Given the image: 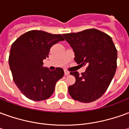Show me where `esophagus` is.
Wrapping results in <instances>:
<instances>
[{
  "mask_svg": "<svg viewBox=\"0 0 129 129\" xmlns=\"http://www.w3.org/2000/svg\"><path fill=\"white\" fill-rule=\"evenodd\" d=\"M64 75H65V76L69 75H70V73H69V72H68V71H66V70H65V71H64Z\"/></svg>",
  "mask_w": 129,
  "mask_h": 129,
  "instance_id": "obj_1",
  "label": "esophagus"
}]
</instances>
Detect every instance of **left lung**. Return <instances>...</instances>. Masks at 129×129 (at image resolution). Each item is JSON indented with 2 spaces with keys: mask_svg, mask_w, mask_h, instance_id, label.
<instances>
[{
  "mask_svg": "<svg viewBox=\"0 0 129 129\" xmlns=\"http://www.w3.org/2000/svg\"><path fill=\"white\" fill-rule=\"evenodd\" d=\"M75 52L77 64L86 66L84 73L70 72L75 83L68 87L75 100L94 102L102 96L111 84L117 69V52L111 37L97 29L63 34Z\"/></svg>",
  "mask_w": 129,
  "mask_h": 129,
  "instance_id": "1",
  "label": "left lung"
}]
</instances>
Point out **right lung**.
I'll list each match as a JSON object with an SVG mask.
<instances>
[{
    "label": "right lung",
    "instance_id": "right-lung-1",
    "mask_svg": "<svg viewBox=\"0 0 129 129\" xmlns=\"http://www.w3.org/2000/svg\"><path fill=\"white\" fill-rule=\"evenodd\" d=\"M64 41L61 34H52L31 30L22 34L13 43L9 64L13 79L18 89L28 99L42 101L53 94L57 81L64 72L57 68L54 71L43 66L52 46Z\"/></svg>",
    "mask_w": 129,
    "mask_h": 129
}]
</instances>
